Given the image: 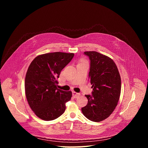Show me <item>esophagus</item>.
<instances>
[{
  "label": "esophagus",
  "instance_id": "esophagus-1",
  "mask_svg": "<svg viewBox=\"0 0 148 148\" xmlns=\"http://www.w3.org/2000/svg\"><path fill=\"white\" fill-rule=\"evenodd\" d=\"M72 94H73V96L74 97V98H77V97H78L80 95L79 93H77V92H76L75 91H73Z\"/></svg>",
  "mask_w": 148,
  "mask_h": 148
}]
</instances>
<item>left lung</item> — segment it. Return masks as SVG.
I'll return each mask as SVG.
<instances>
[{"mask_svg":"<svg viewBox=\"0 0 148 148\" xmlns=\"http://www.w3.org/2000/svg\"><path fill=\"white\" fill-rule=\"evenodd\" d=\"M90 60V81L92 95H86V106L81 108L83 115L93 122L102 121L110 116L116 108L121 90V79L114 61L97 51H86Z\"/></svg>","mask_w":148,"mask_h":148,"instance_id":"1","label":"left lung"}]
</instances>
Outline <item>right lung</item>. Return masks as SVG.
<instances>
[{
    "mask_svg": "<svg viewBox=\"0 0 148 148\" xmlns=\"http://www.w3.org/2000/svg\"><path fill=\"white\" fill-rule=\"evenodd\" d=\"M74 56L46 53L37 56L30 63L25 78V94L30 107L39 118L51 121L64 112L72 92L58 89L57 78Z\"/></svg>",
    "mask_w": 148,
    "mask_h": 148,
    "instance_id": "add662e5",
    "label": "right lung"
}]
</instances>
